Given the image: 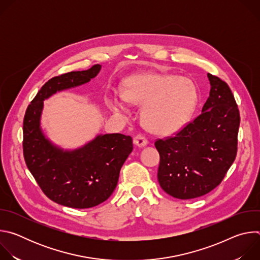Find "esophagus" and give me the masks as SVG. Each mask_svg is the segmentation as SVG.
Listing matches in <instances>:
<instances>
[{"label": "esophagus", "instance_id": "1", "mask_svg": "<svg viewBox=\"0 0 260 260\" xmlns=\"http://www.w3.org/2000/svg\"><path fill=\"white\" fill-rule=\"evenodd\" d=\"M134 143L138 147H144V146H146L148 144V140H147V138L143 134H139V135H137L134 138Z\"/></svg>", "mask_w": 260, "mask_h": 260}]
</instances>
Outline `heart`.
Masks as SVG:
<instances>
[{
	"label": "heart",
	"instance_id": "heart-1",
	"mask_svg": "<svg viewBox=\"0 0 260 260\" xmlns=\"http://www.w3.org/2000/svg\"><path fill=\"white\" fill-rule=\"evenodd\" d=\"M143 106L142 121L156 135H172L190 120L199 101L194 82L186 77L157 73H143L127 78L122 96L110 95L108 104L120 109L122 101Z\"/></svg>",
	"mask_w": 260,
	"mask_h": 260
}]
</instances>
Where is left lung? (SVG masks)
Returning <instances> with one entry per match:
<instances>
[{
    "label": "left lung",
    "instance_id": "8db88e82",
    "mask_svg": "<svg viewBox=\"0 0 260 260\" xmlns=\"http://www.w3.org/2000/svg\"><path fill=\"white\" fill-rule=\"evenodd\" d=\"M210 95L202 113L175 136L154 145L160 160V187L180 200L200 198L223 180L236 159L240 112L226 82L208 74Z\"/></svg>",
    "mask_w": 260,
    "mask_h": 260
}]
</instances>
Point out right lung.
<instances>
[{"mask_svg":"<svg viewBox=\"0 0 260 260\" xmlns=\"http://www.w3.org/2000/svg\"><path fill=\"white\" fill-rule=\"evenodd\" d=\"M101 70L69 72L49 79L27 106L23 119V156L44 194L54 203L87 209L108 200L114 191L122 165L133 151V139L121 134L100 135L77 150L63 151L43 135V101L56 91L88 82Z\"/></svg>","mask_w":260,"mask_h":260,"instance_id":"add662e5","label":"right lung"}]
</instances>
